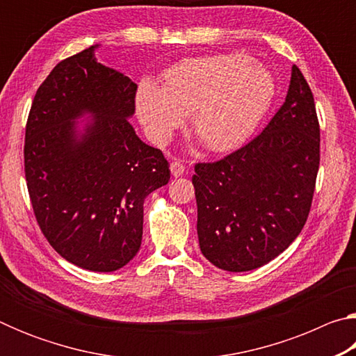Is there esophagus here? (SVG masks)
Masks as SVG:
<instances>
[{
	"label": "esophagus",
	"instance_id": "obj_1",
	"mask_svg": "<svg viewBox=\"0 0 356 356\" xmlns=\"http://www.w3.org/2000/svg\"><path fill=\"white\" fill-rule=\"evenodd\" d=\"M185 172V166H184V163H180V161H172L171 163V174L174 177H180L182 176V174Z\"/></svg>",
	"mask_w": 356,
	"mask_h": 356
}]
</instances>
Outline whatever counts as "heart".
Listing matches in <instances>:
<instances>
[{
    "mask_svg": "<svg viewBox=\"0 0 356 356\" xmlns=\"http://www.w3.org/2000/svg\"><path fill=\"white\" fill-rule=\"evenodd\" d=\"M270 72L245 53L184 59L163 74V86L143 81L136 111L155 143L170 140L191 113V127L204 146L225 152L242 144L275 97Z\"/></svg>",
    "mask_w": 356,
    "mask_h": 356,
    "instance_id": "b5f03b06",
    "label": "heart"
}]
</instances>
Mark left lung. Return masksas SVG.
<instances>
[{"mask_svg":"<svg viewBox=\"0 0 356 356\" xmlns=\"http://www.w3.org/2000/svg\"><path fill=\"white\" fill-rule=\"evenodd\" d=\"M321 165L314 95L293 65L286 102L261 134L191 177L202 254L227 272L280 256L308 220Z\"/></svg>","mask_w":356,"mask_h":356,"instance_id":"left-lung-1","label":"left lung"}]
</instances>
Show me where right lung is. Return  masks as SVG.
I'll return each instance as SVG.
<instances>
[{
    "instance_id": "1",
    "label": "right lung",
    "mask_w": 356,
    "mask_h": 356,
    "mask_svg": "<svg viewBox=\"0 0 356 356\" xmlns=\"http://www.w3.org/2000/svg\"><path fill=\"white\" fill-rule=\"evenodd\" d=\"M138 84L94 58L58 63L35 91L25 130V177L35 221L59 256L91 272L129 264L143 238V202L170 182L160 149L129 122ZM96 120L76 140L71 120Z\"/></svg>"
}]
</instances>
